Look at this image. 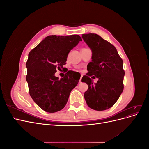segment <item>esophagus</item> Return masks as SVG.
I'll list each match as a JSON object with an SVG mask.
<instances>
[{
    "instance_id": "obj_1",
    "label": "esophagus",
    "mask_w": 149,
    "mask_h": 149,
    "mask_svg": "<svg viewBox=\"0 0 149 149\" xmlns=\"http://www.w3.org/2000/svg\"><path fill=\"white\" fill-rule=\"evenodd\" d=\"M82 77H83V75H81V78H80V79H79V83H81Z\"/></svg>"
}]
</instances>
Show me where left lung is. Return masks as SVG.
Masks as SVG:
<instances>
[{
	"label": "left lung",
	"mask_w": 149,
	"mask_h": 149,
	"mask_svg": "<svg viewBox=\"0 0 149 149\" xmlns=\"http://www.w3.org/2000/svg\"><path fill=\"white\" fill-rule=\"evenodd\" d=\"M82 38L93 53L88 73L82 78L88 85L84 99L91 109L104 111L114 104L123 91V61L113 45L100 35L83 34ZM92 75L99 79L96 84L90 78Z\"/></svg>",
	"instance_id": "1"
}]
</instances>
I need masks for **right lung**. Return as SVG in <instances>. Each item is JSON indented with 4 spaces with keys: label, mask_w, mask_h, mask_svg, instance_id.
<instances>
[{
    "label": "right lung",
    "mask_w": 149,
    "mask_h": 149,
    "mask_svg": "<svg viewBox=\"0 0 149 149\" xmlns=\"http://www.w3.org/2000/svg\"><path fill=\"white\" fill-rule=\"evenodd\" d=\"M80 41L78 35H49L30 52L26 80L30 96L43 111L52 113L63 109L71 90L78 84L80 78L75 79L72 73L61 79L55 73L66 64L69 52Z\"/></svg>",
    "instance_id": "add662e5"
}]
</instances>
